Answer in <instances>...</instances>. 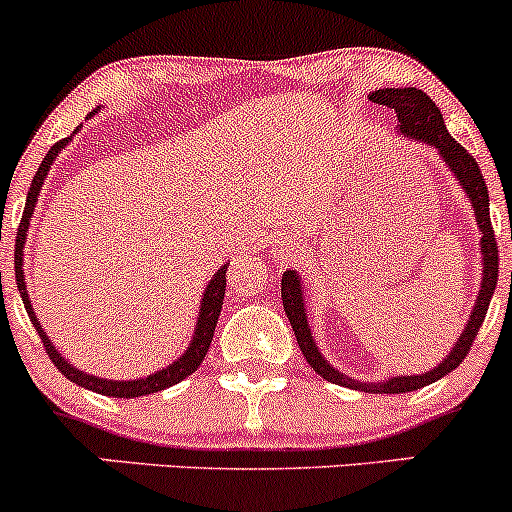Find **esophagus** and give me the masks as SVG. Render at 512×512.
Wrapping results in <instances>:
<instances>
[{
	"label": "esophagus",
	"mask_w": 512,
	"mask_h": 512,
	"mask_svg": "<svg viewBox=\"0 0 512 512\" xmlns=\"http://www.w3.org/2000/svg\"><path fill=\"white\" fill-rule=\"evenodd\" d=\"M295 256H298V249H295V244H283L281 251H278V258H281V261H293Z\"/></svg>",
	"instance_id": "esophagus-1"
}]
</instances>
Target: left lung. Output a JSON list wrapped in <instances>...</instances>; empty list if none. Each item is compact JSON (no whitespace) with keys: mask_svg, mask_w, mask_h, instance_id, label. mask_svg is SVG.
<instances>
[{"mask_svg":"<svg viewBox=\"0 0 512 512\" xmlns=\"http://www.w3.org/2000/svg\"><path fill=\"white\" fill-rule=\"evenodd\" d=\"M372 103L387 105V108L397 110V133L402 138L421 142V145H429L439 152V157L444 160V165L449 167V172L456 177V182L461 184L463 194L471 202L473 214H476L478 231H481V291L476 295V303H473L471 315H468V323L463 328V333L456 337V345L451 347L449 355L434 367V370L424 374H397V377H387L382 382H365V379H355L350 374L340 372L337 367L330 365L325 360V355L320 352L318 342H315L313 330H310L308 320V308H305V293H303V281L295 271H286L281 278V298H283V310H286L288 320L293 325L295 340H298L303 357L308 360V365L320 374L328 382L340 384V387L360 389V392L370 394H404L414 392V389L426 387V384L436 382L444 374L456 370L463 362V357L471 350L473 340H476L478 330H481L483 320H486L488 305L495 293V283H498V244H495L493 224H491V199H488V187L486 179L481 175V167L473 160V155L468 150H463L456 140L451 138L449 130L444 125V115L436 108V103L426 96L419 88H379L372 91L370 96Z\"/></svg>","mask_w":512,"mask_h":512,"instance_id":"8db88e82","label":"left lung"}]
</instances>
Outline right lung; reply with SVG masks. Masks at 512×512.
I'll return each mask as SVG.
<instances>
[{
  "instance_id": "right-lung-1",
  "label": "right lung",
  "mask_w": 512,
  "mask_h": 512,
  "mask_svg": "<svg viewBox=\"0 0 512 512\" xmlns=\"http://www.w3.org/2000/svg\"><path fill=\"white\" fill-rule=\"evenodd\" d=\"M96 113H98V108L93 110L91 115H96ZM68 142H71V138H63L61 142H56V145L51 147L49 155L44 157V162H41L39 170H36L34 179H31L29 194H26L24 214H21V224L17 231V244H14V271H17L14 276H17L19 295H21V300H24V308H26V313H29L31 325L36 328L41 342H44L46 352H49L51 362H54L56 370H59L63 377L71 379V382H76L78 387L91 389V392H98V394H105V397H118V399H133V397H145V394H152V392H162V389L182 382L184 377H189V374L197 370V367L202 365L204 355H207L209 345H212L214 328H217L221 305H224L226 263L219 268L217 273H214L212 281H209L207 288H204L202 300H199V315H197V325H194L192 340H189L187 350H184L182 355L172 362V365L147 374V377L128 379V382H125V379H103V377H96V374H88V372L78 370V367H73L66 357H61V352L56 350L54 342H51L49 335L44 333V325H41L39 318H36L34 305H31L29 293H26V281H24V246H26V236H29L31 217H34V209H36V202H39L44 179H46V175H49V170H51V165L56 162V157L61 155V150H66Z\"/></svg>"
}]
</instances>
